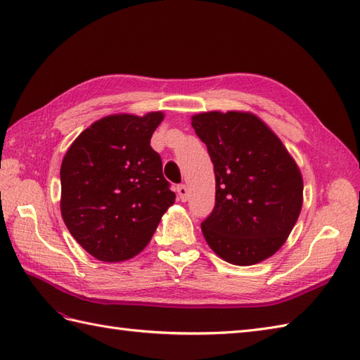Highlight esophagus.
<instances>
[{
  "label": "esophagus",
  "instance_id": "obj_1",
  "mask_svg": "<svg viewBox=\"0 0 360 360\" xmlns=\"http://www.w3.org/2000/svg\"><path fill=\"white\" fill-rule=\"evenodd\" d=\"M176 192H178L179 200H181L182 202H186V201L188 200V188H187V186H184V184L178 186V187H176Z\"/></svg>",
  "mask_w": 360,
  "mask_h": 360
}]
</instances>
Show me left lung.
<instances>
[{
  "label": "left lung",
  "mask_w": 360,
  "mask_h": 360,
  "mask_svg": "<svg viewBox=\"0 0 360 360\" xmlns=\"http://www.w3.org/2000/svg\"><path fill=\"white\" fill-rule=\"evenodd\" d=\"M215 170V209L201 223L224 262L252 266L272 257L292 231L303 204V178L272 129L249 111L192 116Z\"/></svg>",
  "instance_id": "1"
}]
</instances>
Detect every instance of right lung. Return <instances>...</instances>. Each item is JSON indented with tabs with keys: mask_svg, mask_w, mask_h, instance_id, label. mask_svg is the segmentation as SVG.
Returning a JSON list of instances; mask_svg holds the SVG:
<instances>
[{
	"mask_svg": "<svg viewBox=\"0 0 360 360\" xmlns=\"http://www.w3.org/2000/svg\"><path fill=\"white\" fill-rule=\"evenodd\" d=\"M164 112L111 114L68 148L60 168V210L68 231L106 263L136 257L150 243L176 195L150 139Z\"/></svg>",
	"mask_w": 360,
	"mask_h": 360,
	"instance_id": "1",
	"label": "right lung"
}]
</instances>
